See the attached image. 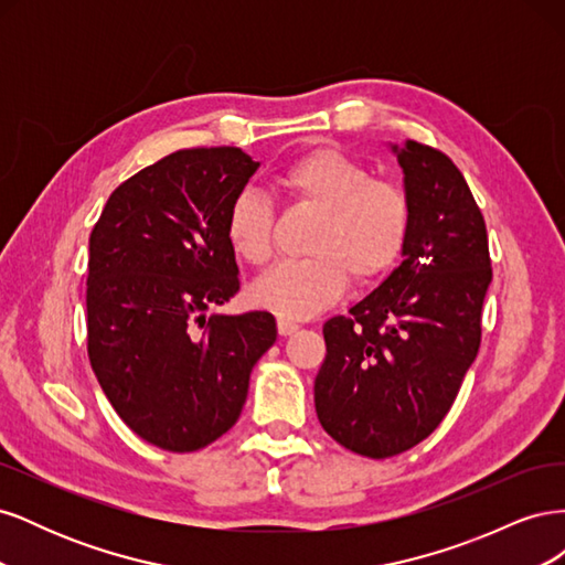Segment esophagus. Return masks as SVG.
<instances>
[{
  "label": "esophagus",
  "instance_id": "esophagus-1",
  "mask_svg": "<svg viewBox=\"0 0 565 565\" xmlns=\"http://www.w3.org/2000/svg\"><path fill=\"white\" fill-rule=\"evenodd\" d=\"M297 330H299L297 322L287 320V318H278V332H280V337H289V334L297 332Z\"/></svg>",
  "mask_w": 565,
  "mask_h": 565
}]
</instances>
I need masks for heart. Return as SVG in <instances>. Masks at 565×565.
I'll return each instance as SVG.
<instances>
[{"label": "heart", "instance_id": "heart-1", "mask_svg": "<svg viewBox=\"0 0 565 565\" xmlns=\"http://www.w3.org/2000/svg\"><path fill=\"white\" fill-rule=\"evenodd\" d=\"M282 191L301 207L320 212L309 252L254 280L249 299L287 320H303L332 306L349 285L384 278L398 264L409 235V200L403 188L337 148L303 152L280 174ZM276 210L266 195L241 191L226 212V241L235 256L264 266L273 254Z\"/></svg>", "mask_w": 565, "mask_h": 565}]
</instances>
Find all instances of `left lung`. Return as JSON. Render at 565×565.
Listing matches in <instances>:
<instances>
[{"label":"left lung","mask_w":565,"mask_h":565,"mask_svg":"<svg viewBox=\"0 0 565 565\" xmlns=\"http://www.w3.org/2000/svg\"><path fill=\"white\" fill-rule=\"evenodd\" d=\"M391 150L409 200L403 262L322 324L313 386L322 429L372 459L415 448L448 415L481 347L492 280L486 221L455 162L417 141Z\"/></svg>","instance_id":"1"}]
</instances>
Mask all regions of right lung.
I'll return each mask as SVG.
<instances>
[{
  "label": "right lung",
  "mask_w": 565,
  "mask_h": 565,
  "mask_svg": "<svg viewBox=\"0 0 565 565\" xmlns=\"http://www.w3.org/2000/svg\"><path fill=\"white\" fill-rule=\"evenodd\" d=\"M256 169L233 146L177 150L117 185L89 237L96 380L129 429L169 452L231 429L278 337L266 311L207 316L241 289L226 212Z\"/></svg>",
  "instance_id": "right-lung-1"
}]
</instances>
